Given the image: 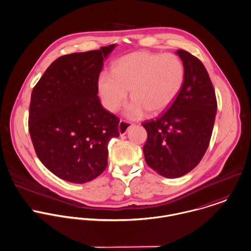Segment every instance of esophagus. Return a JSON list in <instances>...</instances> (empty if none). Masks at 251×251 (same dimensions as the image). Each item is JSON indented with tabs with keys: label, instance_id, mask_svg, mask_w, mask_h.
Returning a JSON list of instances; mask_svg holds the SVG:
<instances>
[{
	"label": "esophagus",
	"instance_id": "1",
	"mask_svg": "<svg viewBox=\"0 0 251 251\" xmlns=\"http://www.w3.org/2000/svg\"><path fill=\"white\" fill-rule=\"evenodd\" d=\"M132 126L131 123L129 122H126V121H123V120H120L119 122V125H118V130H119V133L121 136L125 135L128 131V129Z\"/></svg>",
	"mask_w": 251,
	"mask_h": 251
}]
</instances>
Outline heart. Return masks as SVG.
<instances>
[{
  "label": "heart",
  "instance_id": "b5f03b06",
  "mask_svg": "<svg viewBox=\"0 0 251 251\" xmlns=\"http://www.w3.org/2000/svg\"><path fill=\"white\" fill-rule=\"evenodd\" d=\"M184 82V66L172 53L135 51L119 58L112 72H101L98 88L104 106L116 111L131 89L133 100L125 115L136 119L149 111L155 115L168 108L176 99Z\"/></svg>",
  "mask_w": 251,
  "mask_h": 251
}]
</instances>
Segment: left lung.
<instances>
[{
	"label": "left lung",
	"instance_id": "8db88e82",
	"mask_svg": "<svg viewBox=\"0 0 251 251\" xmlns=\"http://www.w3.org/2000/svg\"><path fill=\"white\" fill-rule=\"evenodd\" d=\"M176 54L184 66V82L176 99L155 120L143 126L147 164L162 176L176 178L192 171L208 148L217 102L209 75L200 60L187 51Z\"/></svg>",
	"mask_w": 251,
	"mask_h": 251
}]
</instances>
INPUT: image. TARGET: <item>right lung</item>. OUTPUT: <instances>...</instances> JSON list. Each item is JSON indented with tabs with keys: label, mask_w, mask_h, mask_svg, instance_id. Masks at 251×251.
I'll list each match as a JSON object with an SVG mask.
<instances>
[{
	"label": "right lung",
	"mask_w": 251,
	"mask_h": 251,
	"mask_svg": "<svg viewBox=\"0 0 251 251\" xmlns=\"http://www.w3.org/2000/svg\"><path fill=\"white\" fill-rule=\"evenodd\" d=\"M115 45L64 55L33 89L29 132L42 163L58 177L85 183L107 165L108 142L119 136V119L103 108L98 78Z\"/></svg>",
	"instance_id": "1"
}]
</instances>
